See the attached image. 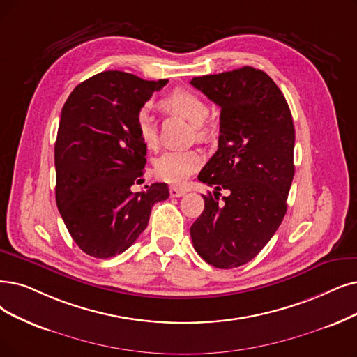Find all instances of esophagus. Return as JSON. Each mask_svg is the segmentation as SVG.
Here are the masks:
<instances>
[{
  "label": "esophagus",
  "mask_w": 357,
  "mask_h": 357,
  "mask_svg": "<svg viewBox=\"0 0 357 357\" xmlns=\"http://www.w3.org/2000/svg\"><path fill=\"white\" fill-rule=\"evenodd\" d=\"M184 193H186V189L180 188V186H169V195L173 197H181Z\"/></svg>",
  "instance_id": "obj_1"
}]
</instances>
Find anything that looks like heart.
Wrapping results in <instances>:
<instances>
[{
	"label": "heart",
	"mask_w": 357,
	"mask_h": 357,
	"mask_svg": "<svg viewBox=\"0 0 357 357\" xmlns=\"http://www.w3.org/2000/svg\"><path fill=\"white\" fill-rule=\"evenodd\" d=\"M158 107L165 114L181 117L193 126L199 140H208L212 136V126L206 121L209 107L196 92L184 88H176L165 93ZM136 132L149 149L158 145V129L151 112L144 108L136 116ZM202 153L196 149L189 151H167L155 162V171L162 180L169 183H181L192 176L202 165Z\"/></svg>",
	"instance_id": "obj_1"
}]
</instances>
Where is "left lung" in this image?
<instances>
[{
  "instance_id": "left-lung-1",
  "label": "left lung",
  "mask_w": 357,
  "mask_h": 357,
  "mask_svg": "<svg viewBox=\"0 0 357 357\" xmlns=\"http://www.w3.org/2000/svg\"><path fill=\"white\" fill-rule=\"evenodd\" d=\"M221 108L218 151L197 178L215 189L190 227L195 250L230 269L252 261L287 211L294 176V126L280 88L262 70L241 67L190 82ZM229 195L219 202V190Z\"/></svg>"
}]
</instances>
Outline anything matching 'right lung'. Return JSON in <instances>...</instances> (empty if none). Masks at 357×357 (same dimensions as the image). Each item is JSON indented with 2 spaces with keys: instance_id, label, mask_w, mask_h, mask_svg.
I'll list each match as a JSON object with an SVG mask.
<instances>
[{
  "instance_id": "1",
  "label": "right lung",
  "mask_w": 357,
  "mask_h": 357,
  "mask_svg": "<svg viewBox=\"0 0 357 357\" xmlns=\"http://www.w3.org/2000/svg\"><path fill=\"white\" fill-rule=\"evenodd\" d=\"M167 82L102 71L77 84L63 107L54 151L56 206L76 245L93 258L129 249L153 204L169 196L165 183L132 192L146 164L136 116Z\"/></svg>"
}]
</instances>
